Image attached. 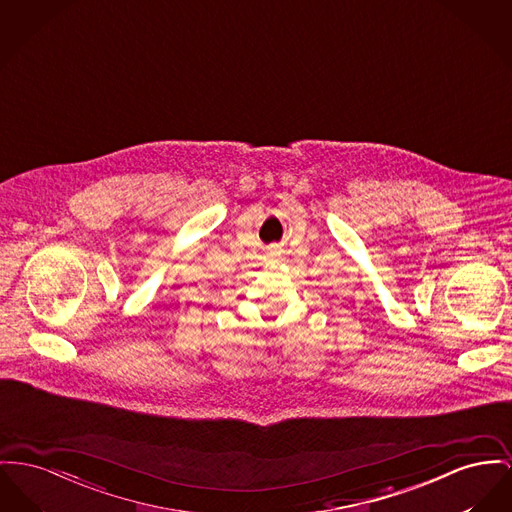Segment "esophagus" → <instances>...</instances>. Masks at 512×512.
I'll use <instances>...</instances> for the list:
<instances>
[{"instance_id":"1","label":"esophagus","mask_w":512,"mask_h":512,"mask_svg":"<svg viewBox=\"0 0 512 512\" xmlns=\"http://www.w3.org/2000/svg\"><path fill=\"white\" fill-rule=\"evenodd\" d=\"M277 250H279V248H277L275 244H272V246H270V252H277Z\"/></svg>"}]
</instances>
